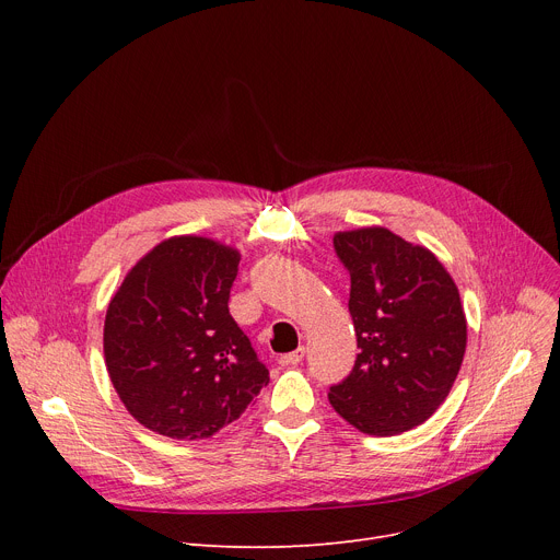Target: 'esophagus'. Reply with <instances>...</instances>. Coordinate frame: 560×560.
<instances>
[{"instance_id":"esophagus-1","label":"esophagus","mask_w":560,"mask_h":560,"mask_svg":"<svg viewBox=\"0 0 560 560\" xmlns=\"http://www.w3.org/2000/svg\"><path fill=\"white\" fill-rule=\"evenodd\" d=\"M304 347H298L295 351H290V354H283L281 359H279V365L281 368H292V365H298L302 359H304Z\"/></svg>"}]
</instances>
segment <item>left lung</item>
Segmentation results:
<instances>
[{"label":"left lung","instance_id":"1","mask_svg":"<svg viewBox=\"0 0 560 560\" xmlns=\"http://www.w3.org/2000/svg\"><path fill=\"white\" fill-rule=\"evenodd\" d=\"M334 247L351 277L361 351L329 401L368 435L420 427L447 399L465 357L458 288L433 252L384 226L338 231Z\"/></svg>","mask_w":560,"mask_h":560}]
</instances>
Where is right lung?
I'll list each match as a JSON object with an SVG mask.
<instances>
[{
  "label": "right lung",
  "instance_id": "add662e5",
  "mask_svg": "<svg viewBox=\"0 0 560 560\" xmlns=\"http://www.w3.org/2000/svg\"><path fill=\"white\" fill-rule=\"evenodd\" d=\"M241 252L172 235L147 252L108 302L104 359L129 413L172 440L238 420L270 372L229 313Z\"/></svg>",
  "mask_w": 560,
  "mask_h": 560
}]
</instances>
